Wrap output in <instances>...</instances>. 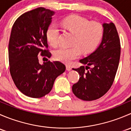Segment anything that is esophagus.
<instances>
[{
  "label": "esophagus",
  "instance_id": "1",
  "mask_svg": "<svg viewBox=\"0 0 131 131\" xmlns=\"http://www.w3.org/2000/svg\"><path fill=\"white\" fill-rule=\"evenodd\" d=\"M66 68H67V70L68 71H70L72 70V67L70 65H66Z\"/></svg>",
  "mask_w": 131,
  "mask_h": 131
}]
</instances>
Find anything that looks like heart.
Listing matches in <instances>:
<instances>
[{"instance_id":"1","label":"heart","mask_w":131,"mask_h":131,"mask_svg":"<svg viewBox=\"0 0 131 131\" xmlns=\"http://www.w3.org/2000/svg\"><path fill=\"white\" fill-rule=\"evenodd\" d=\"M62 26L75 35L72 47H60L54 52L56 60L69 64L80 55L92 51L102 38L103 27L97 21L90 22L89 19L79 15H72L64 18ZM47 38L50 44L56 46L59 42V30L55 25H51L47 30Z\"/></svg>"}]
</instances>
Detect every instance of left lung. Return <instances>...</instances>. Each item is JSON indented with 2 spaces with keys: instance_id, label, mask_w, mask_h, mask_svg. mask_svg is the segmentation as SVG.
Here are the masks:
<instances>
[{
  "instance_id": "1",
  "label": "left lung",
  "mask_w": 131,
  "mask_h": 131,
  "mask_svg": "<svg viewBox=\"0 0 131 131\" xmlns=\"http://www.w3.org/2000/svg\"><path fill=\"white\" fill-rule=\"evenodd\" d=\"M102 42L92 53L79 61L86 67L73 68L80 78L72 86L74 94L84 101L100 98L114 81L121 57V42L115 25L104 23ZM91 66V68L90 66Z\"/></svg>"
}]
</instances>
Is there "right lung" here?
Returning <instances> with one entry per match:
<instances>
[{"label": "right lung", "instance_id": "obj_1", "mask_svg": "<svg viewBox=\"0 0 131 131\" xmlns=\"http://www.w3.org/2000/svg\"><path fill=\"white\" fill-rule=\"evenodd\" d=\"M53 14L50 9L38 7L21 15L12 28L9 70L17 88L28 97L39 98L49 93L55 79L65 71L59 61L39 63V54L43 58L51 56L46 34Z\"/></svg>", "mask_w": 131, "mask_h": 131}]
</instances>
